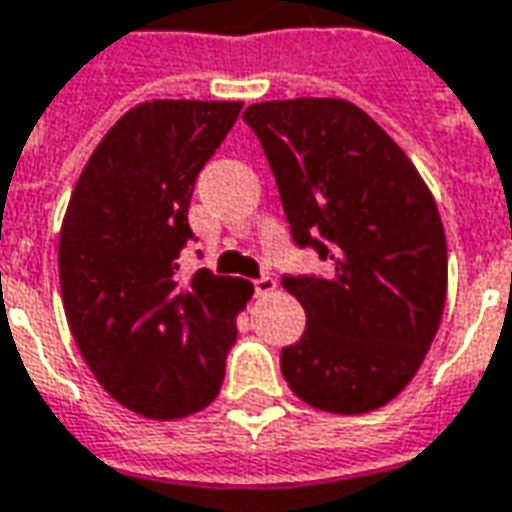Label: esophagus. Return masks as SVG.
<instances>
[{
  "label": "esophagus",
  "mask_w": 512,
  "mask_h": 512,
  "mask_svg": "<svg viewBox=\"0 0 512 512\" xmlns=\"http://www.w3.org/2000/svg\"><path fill=\"white\" fill-rule=\"evenodd\" d=\"M275 278H270V275H261V278H256L253 281V292H256V297H267V294L275 292Z\"/></svg>",
  "instance_id": "esophagus-1"
}]
</instances>
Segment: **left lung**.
<instances>
[{
    "instance_id": "obj_1",
    "label": "left lung",
    "mask_w": 512,
    "mask_h": 512,
    "mask_svg": "<svg viewBox=\"0 0 512 512\" xmlns=\"http://www.w3.org/2000/svg\"><path fill=\"white\" fill-rule=\"evenodd\" d=\"M242 119L259 136L292 240L333 261L330 278L283 275L308 327L281 352L283 379L313 409L374 412L412 382L447 294V242L431 190L349 100H267Z\"/></svg>"
}]
</instances>
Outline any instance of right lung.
<instances>
[{"mask_svg": "<svg viewBox=\"0 0 512 512\" xmlns=\"http://www.w3.org/2000/svg\"><path fill=\"white\" fill-rule=\"evenodd\" d=\"M229 100H149L108 130L59 231L70 333L114 401L177 420L218 395L237 313L253 286L207 270L179 281L188 204L204 163L240 117Z\"/></svg>", "mask_w": 512, "mask_h": 512, "instance_id": "right-lung-1", "label": "right lung"}]
</instances>
